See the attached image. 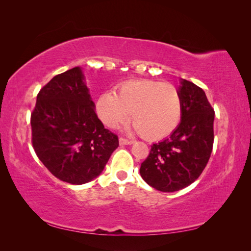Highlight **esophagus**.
<instances>
[{
    "label": "esophagus",
    "mask_w": 251,
    "mask_h": 251,
    "mask_svg": "<svg viewBox=\"0 0 251 251\" xmlns=\"http://www.w3.org/2000/svg\"><path fill=\"white\" fill-rule=\"evenodd\" d=\"M119 143H120V146H126V144H132L133 141L123 138V137H119Z\"/></svg>",
    "instance_id": "34e87169"
}]
</instances>
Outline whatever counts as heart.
<instances>
[{
  "label": "heart",
  "instance_id": "b5f03b06",
  "mask_svg": "<svg viewBox=\"0 0 251 251\" xmlns=\"http://www.w3.org/2000/svg\"><path fill=\"white\" fill-rule=\"evenodd\" d=\"M98 117L109 127H116L131 118L133 130L144 139L168 137L180 124L182 100L171 82L131 80L115 92H104L96 100Z\"/></svg>",
  "mask_w": 251,
  "mask_h": 251
}]
</instances>
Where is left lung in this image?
<instances>
[{"mask_svg": "<svg viewBox=\"0 0 251 251\" xmlns=\"http://www.w3.org/2000/svg\"><path fill=\"white\" fill-rule=\"evenodd\" d=\"M181 121L170 137L154 143L140 175L158 191L172 193L192 184L206 166L214 144L215 111L204 91L181 79Z\"/></svg>", "mask_w": 251, "mask_h": 251, "instance_id": "left-lung-1", "label": "left lung"}]
</instances>
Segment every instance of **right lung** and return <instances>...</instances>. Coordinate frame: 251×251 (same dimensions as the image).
I'll return each mask as SVG.
<instances>
[{"mask_svg":"<svg viewBox=\"0 0 251 251\" xmlns=\"http://www.w3.org/2000/svg\"><path fill=\"white\" fill-rule=\"evenodd\" d=\"M94 108L79 67L55 75L37 94L30 119L32 146L48 171L67 183L96 178L119 146Z\"/></svg>","mask_w":251,"mask_h":251,"instance_id":"obj_1","label":"right lung"}]
</instances>
